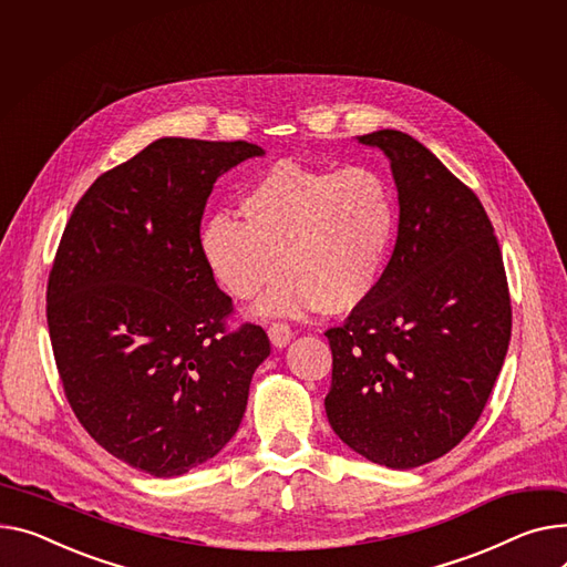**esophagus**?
<instances>
[{
  "label": "esophagus",
  "instance_id": "obj_1",
  "mask_svg": "<svg viewBox=\"0 0 567 567\" xmlns=\"http://www.w3.org/2000/svg\"><path fill=\"white\" fill-rule=\"evenodd\" d=\"M291 334H293V332H291V326L285 323V321H274V323L269 326V337H271L274 347H278V349H282V347L289 344Z\"/></svg>",
  "mask_w": 567,
  "mask_h": 567
}]
</instances>
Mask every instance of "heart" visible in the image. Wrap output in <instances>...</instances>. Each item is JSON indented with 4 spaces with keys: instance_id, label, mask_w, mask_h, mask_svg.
Instances as JSON below:
<instances>
[{
    "instance_id": "heart-1",
    "label": "heart",
    "mask_w": 567,
    "mask_h": 567,
    "mask_svg": "<svg viewBox=\"0 0 567 567\" xmlns=\"http://www.w3.org/2000/svg\"><path fill=\"white\" fill-rule=\"evenodd\" d=\"M244 220L212 216L200 255L214 280L237 300H261L264 315L321 308L344 315L379 289L392 255L399 209L388 179L364 166H269L246 188Z\"/></svg>"
}]
</instances>
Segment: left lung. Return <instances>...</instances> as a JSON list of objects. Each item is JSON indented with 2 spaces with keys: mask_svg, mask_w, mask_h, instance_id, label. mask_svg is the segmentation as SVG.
I'll use <instances>...</instances> for the list:
<instances>
[{
  "mask_svg": "<svg viewBox=\"0 0 567 567\" xmlns=\"http://www.w3.org/2000/svg\"><path fill=\"white\" fill-rule=\"evenodd\" d=\"M358 141L390 159L399 235L379 289L326 330V414L367 461L412 470L478 422L511 342V293L495 228L472 188L403 132Z\"/></svg>",
  "mask_w": 567,
  "mask_h": 567,
  "instance_id": "8db88e82",
  "label": "left lung"
}]
</instances>
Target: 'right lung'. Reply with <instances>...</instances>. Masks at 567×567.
<instances>
[{
	"label": "right lung",
	"mask_w": 567,
	"mask_h": 567,
	"mask_svg": "<svg viewBox=\"0 0 567 567\" xmlns=\"http://www.w3.org/2000/svg\"><path fill=\"white\" fill-rule=\"evenodd\" d=\"M264 150L166 136L102 173L74 205L50 280L48 328L74 417L111 456L159 478L237 433L261 326L228 328L233 298L200 255L214 182Z\"/></svg>",
	"instance_id": "1"
}]
</instances>
